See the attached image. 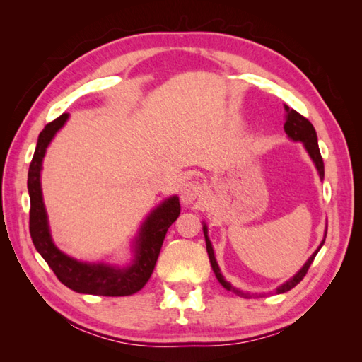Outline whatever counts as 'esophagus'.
Listing matches in <instances>:
<instances>
[{"mask_svg": "<svg viewBox=\"0 0 362 362\" xmlns=\"http://www.w3.org/2000/svg\"><path fill=\"white\" fill-rule=\"evenodd\" d=\"M201 193L202 189L197 182H187L183 183V187L180 189V201L183 205H191L199 196H201Z\"/></svg>", "mask_w": 362, "mask_h": 362, "instance_id": "34e87169", "label": "esophagus"}]
</instances>
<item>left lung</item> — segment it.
Instances as JSON below:
<instances>
[{"instance_id": "8db88e82", "label": "left lung", "mask_w": 362, "mask_h": 362, "mask_svg": "<svg viewBox=\"0 0 362 362\" xmlns=\"http://www.w3.org/2000/svg\"><path fill=\"white\" fill-rule=\"evenodd\" d=\"M284 110H286V122H284V132H286L288 138H291L292 141H300L303 144L305 151L308 152V156L311 157L314 166H316L317 173H319V177L320 180H324V160H322V156H320V151H319V144H317V134L316 130H314L311 122L306 119L305 117H302V115L297 113L294 109H291V107L284 105ZM204 227V236H205V243H206V252H209V258H210V264L213 267V272L214 275H216L218 281L224 286L226 289L235 292L236 296H241V297H245V298H250V294L249 292H243L238 288L232 286V283L227 281L224 279V275L221 274V269H219V264L216 261V257H214V250H213V245H211V241L209 238V227H206L205 222H202ZM325 236H327V227H325V233H324V240H322V243L319 244V247L314 250L313 255L306 259V263L303 264V267L300 269V271L292 275L291 279L288 281H284L283 284H280V286H276L275 292L276 294H283V292H288L291 291L294 286H297V284L303 280V276L306 275V272H308V269L311 266V263L314 261V258H316L317 252L320 250L322 245H324L325 243Z\"/></svg>"}]
</instances>
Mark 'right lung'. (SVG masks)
Returning <instances> with one entry per match:
<instances>
[{"label": "right lung", "instance_id": "1", "mask_svg": "<svg viewBox=\"0 0 362 362\" xmlns=\"http://www.w3.org/2000/svg\"><path fill=\"white\" fill-rule=\"evenodd\" d=\"M70 115L64 113L54 119L38 135L33 161L28 173V191L30 199L29 232L37 252L66 288L81 294L121 297L140 291L153 272L161 244L168 228L180 214L179 197L171 196L156 206L141 224L132 244L134 258L124 267L109 263H87L71 258L52 241L48 213L42 193V168L46 149L52 138L65 126Z\"/></svg>", "mask_w": 362, "mask_h": 362}]
</instances>
